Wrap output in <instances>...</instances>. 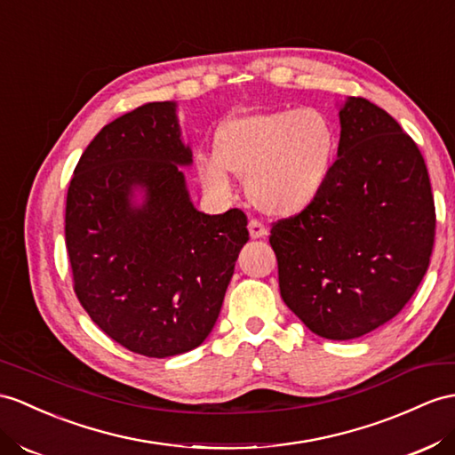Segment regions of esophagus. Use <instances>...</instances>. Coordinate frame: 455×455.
Returning <instances> with one entry per match:
<instances>
[{
  "mask_svg": "<svg viewBox=\"0 0 455 455\" xmlns=\"http://www.w3.org/2000/svg\"><path fill=\"white\" fill-rule=\"evenodd\" d=\"M249 234L252 239H262L268 235V229H266L264 224H260L259 220H251L249 221Z\"/></svg>",
  "mask_w": 455,
  "mask_h": 455,
  "instance_id": "esophagus-1",
  "label": "esophagus"
}]
</instances>
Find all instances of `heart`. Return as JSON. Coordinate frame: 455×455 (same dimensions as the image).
Returning <instances> with one entry per match:
<instances>
[{
    "label": "heart",
    "instance_id": "1",
    "mask_svg": "<svg viewBox=\"0 0 455 455\" xmlns=\"http://www.w3.org/2000/svg\"><path fill=\"white\" fill-rule=\"evenodd\" d=\"M338 132L315 108L272 109L228 119L216 131L212 158L196 162L203 189L226 195V172L245 177L251 203L270 216H295L311 206L330 180Z\"/></svg>",
    "mask_w": 455,
    "mask_h": 455
}]
</instances>
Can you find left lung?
I'll return each mask as SVG.
<instances>
[{"instance_id":"1","label":"left lung","mask_w":455,"mask_h":455,"mask_svg":"<svg viewBox=\"0 0 455 455\" xmlns=\"http://www.w3.org/2000/svg\"><path fill=\"white\" fill-rule=\"evenodd\" d=\"M330 180L301 214L275 221L280 293L326 339H355L402 311L427 274L435 198L423 154L364 98L339 108Z\"/></svg>"}]
</instances>
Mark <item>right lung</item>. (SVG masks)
<instances>
[{
  "mask_svg": "<svg viewBox=\"0 0 455 455\" xmlns=\"http://www.w3.org/2000/svg\"><path fill=\"white\" fill-rule=\"evenodd\" d=\"M191 164L177 104H144L98 132L68 191L75 293L104 334L147 357L208 338L249 241L241 210L195 208L181 172Z\"/></svg>",
  "mask_w": 455,
  "mask_h": 455,
  "instance_id": "add662e5",
  "label": "right lung"
}]
</instances>
